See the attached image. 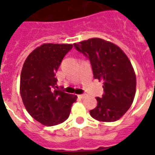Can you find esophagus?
Here are the masks:
<instances>
[{
	"label": "esophagus",
	"instance_id": "esophagus-1",
	"mask_svg": "<svg viewBox=\"0 0 155 155\" xmlns=\"http://www.w3.org/2000/svg\"><path fill=\"white\" fill-rule=\"evenodd\" d=\"M78 97L79 98H85V97H86V94H78Z\"/></svg>",
	"mask_w": 155,
	"mask_h": 155
}]
</instances>
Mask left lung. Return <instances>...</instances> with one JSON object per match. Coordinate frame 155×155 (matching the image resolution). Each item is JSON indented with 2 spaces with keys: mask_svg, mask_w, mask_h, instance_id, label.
Listing matches in <instances>:
<instances>
[{
  "mask_svg": "<svg viewBox=\"0 0 155 155\" xmlns=\"http://www.w3.org/2000/svg\"><path fill=\"white\" fill-rule=\"evenodd\" d=\"M77 50L89 59L94 79L103 82V94L90 115L100 122L120 120L134 102L137 79L131 62L116 44L91 38L76 44Z\"/></svg>",
  "mask_w": 155,
  "mask_h": 155,
  "instance_id": "8db88e82",
  "label": "left lung"
}]
</instances>
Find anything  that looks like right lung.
<instances>
[{
	"instance_id": "right-lung-1",
	"label": "right lung",
	"mask_w": 155,
	"mask_h": 155,
	"mask_svg": "<svg viewBox=\"0 0 155 155\" xmlns=\"http://www.w3.org/2000/svg\"><path fill=\"white\" fill-rule=\"evenodd\" d=\"M72 44L44 43L25 61L20 77V94L30 116L52 127L68 120L78 96L55 88V74Z\"/></svg>"
}]
</instances>
